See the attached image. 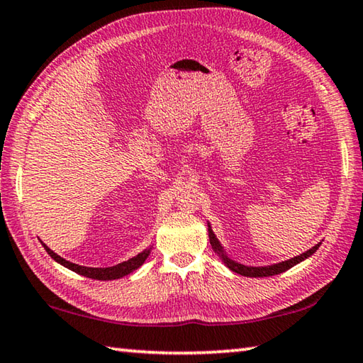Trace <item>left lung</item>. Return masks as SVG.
I'll return each mask as SVG.
<instances>
[{
  "label": "left lung",
  "instance_id": "left-lung-1",
  "mask_svg": "<svg viewBox=\"0 0 363 363\" xmlns=\"http://www.w3.org/2000/svg\"><path fill=\"white\" fill-rule=\"evenodd\" d=\"M208 235H210V243H211L213 250L216 251L218 256L220 257V259H223L225 266L229 267L232 272L245 275V277H270V275H277V274L285 272V270L291 269L293 266H296V264L307 259V257H311L318 250V247L322 245V242H318L315 247H312L311 250L304 251V253H301L299 256H294V257H291V259L281 261V262H277V264H270V266H247V264H242V262H238L235 259H232V257L225 253L224 247L220 245V242L218 240L216 235H214L210 223H208Z\"/></svg>",
  "mask_w": 363,
  "mask_h": 363
}]
</instances>
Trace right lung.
Listing matches in <instances>:
<instances>
[{"mask_svg":"<svg viewBox=\"0 0 363 363\" xmlns=\"http://www.w3.org/2000/svg\"><path fill=\"white\" fill-rule=\"evenodd\" d=\"M43 247H45V250L48 251V255L51 256L54 261L59 262L60 266H64L67 269L73 270V272H77L79 275H84V277H88V279H94V280H115V279L125 277V275L131 274L133 270H136V269L143 266L147 257H149L150 251H152V247L145 248L144 251H140L139 255L131 257V259L123 261V262L116 264V266H112V267H86V266H79V264L64 259V257H60L57 253H54V251L45 243H43Z\"/></svg>","mask_w":363,"mask_h":363,"instance_id":"right-lung-1","label":"right lung"}]
</instances>
